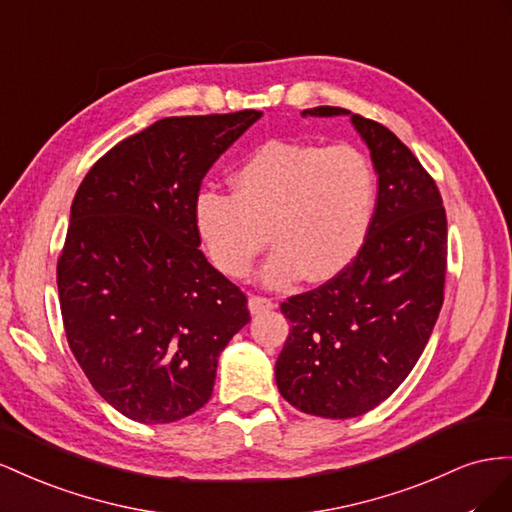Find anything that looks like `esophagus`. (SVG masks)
Masks as SVG:
<instances>
[{
    "instance_id": "obj_1",
    "label": "esophagus",
    "mask_w": 512,
    "mask_h": 512,
    "mask_svg": "<svg viewBox=\"0 0 512 512\" xmlns=\"http://www.w3.org/2000/svg\"><path fill=\"white\" fill-rule=\"evenodd\" d=\"M270 309H274V302L270 298H264V296L248 298V311H251L253 315H259V313L270 311Z\"/></svg>"
}]
</instances>
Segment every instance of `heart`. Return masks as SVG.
Masks as SVG:
<instances>
[{
    "label": "heart",
    "mask_w": 512,
    "mask_h": 512,
    "mask_svg": "<svg viewBox=\"0 0 512 512\" xmlns=\"http://www.w3.org/2000/svg\"><path fill=\"white\" fill-rule=\"evenodd\" d=\"M375 210V173L354 145L268 141L233 175V195L203 191L195 223L214 266L242 279L270 240L261 281H328L352 264Z\"/></svg>",
    "instance_id": "b5f03b06"
}]
</instances>
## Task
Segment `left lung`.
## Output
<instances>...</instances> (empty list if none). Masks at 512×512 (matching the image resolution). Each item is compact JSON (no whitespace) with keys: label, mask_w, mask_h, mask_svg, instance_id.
<instances>
[{"label":"left lung","mask_w":512,"mask_h":512,"mask_svg":"<svg viewBox=\"0 0 512 512\" xmlns=\"http://www.w3.org/2000/svg\"><path fill=\"white\" fill-rule=\"evenodd\" d=\"M349 115L377 173L373 221L358 255L337 276L281 304L289 337L274 377L283 399L321 418H356L410 375L444 302L446 210L431 175L382 124Z\"/></svg>","instance_id":"8db88e82"}]
</instances>
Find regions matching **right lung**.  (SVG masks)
<instances>
[{"label": "right lung", "mask_w": 512, "mask_h": 512, "mask_svg": "<svg viewBox=\"0 0 512 512\" xmlns=\"http://www.w3.org/2000/svg\"><path fill=\"white\" fill-rule=\"evenodd\" d=\"M261 111L165 118L87 171L57 259L68 345L96 392L143 425L195 414L251 315L199 251L201 180Z\"/></svg>", "instance_id": "add662e5"}]
</instances>
